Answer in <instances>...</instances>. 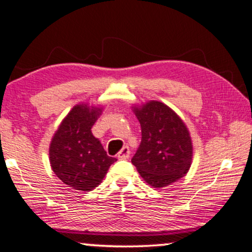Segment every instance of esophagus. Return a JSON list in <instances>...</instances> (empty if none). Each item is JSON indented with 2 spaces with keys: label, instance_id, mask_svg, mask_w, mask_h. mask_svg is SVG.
Listing matches in <instances>:
<instances>
[{
  "label": "esophagus",
  "instance_id": "obj_1",
  "mask_svg": "<svg viewBox=\"0 0 252 252\" xmlns=\"http://www.w3.org/2000/svg\"><path fill=\"white\" fill-rule=\"evenodd\" d=\"M117 157H118V159H122V160L128 159V158L130 157V149H129L128 146H124V147L122 148L120 152H118Z\"/></svg>",
  "mask_w": 252,
  "mask_h": 252
}]
</instances>
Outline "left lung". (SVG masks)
I'll return each mask as SVG.
<instances>
[{
  "label": "left lung",
  "instance_id": "8db88e82",
  "mask_svg": "<svg viewBox=\"0 0 252 252\" xmlns=\"http://www.w3.org/2000/svg\"><path fill=\"white\" fill-rule=\"evenodd\" d=\"M132 109L142 134L132 165L153 188L179 181L192 161V142L185 123L171 107L157 100L135 105Z\"/></svg>",
  "mask_w": 252,
  "mask_h": 252
}]
</instances>
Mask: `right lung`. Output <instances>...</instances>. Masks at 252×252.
Returning a JSON list of instances; mask_svg holds the SVG:
<instances>
[{
    "mask_svg": "<svg viewBox=\"0 0 252 252\" xmlns=\"http://www.w3.org/2000/svg\"><path fill=\"white\" fill-rule=\"evenodd\" d=\"M101 111L100 106L75 105L50 142L49 159L52 171L63 183L75 190L94 189L116 161L115 158L107 156L100 141L91 130Z\"/></svg>",
    "mask_w": 252,
    "mask_h": 252,
    "instance_id": "right-lung-1",
    "label": "right lung"
}]
</instances>
